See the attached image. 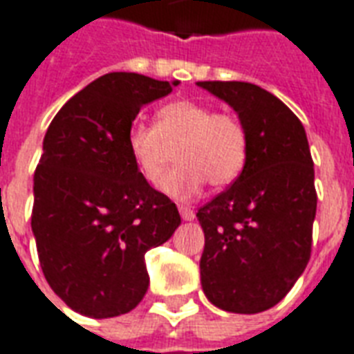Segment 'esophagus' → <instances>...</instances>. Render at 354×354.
Returning <instances> with one entry per match:
<instances>
[{
  "label": "esophagus",
  "instance_id": "esophagus-1",
  "mask_svg": "<svg viewBox=\"0 0 354 354\" xmlns=\"http://www.w3.org/2000/svg\"><path fill=\"white\" fill-rule=\"evenodd\" d=\"M180 215L183 221H193L196 217L195 209H191L189 206H180Z\"/></svg>",
  "mask_w": 354,
  "mask_h": 354
}]
</instances>
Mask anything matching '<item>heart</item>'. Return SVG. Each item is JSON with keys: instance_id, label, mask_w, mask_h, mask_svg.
Instances as JSON below:
<instances>
[{"instance_id": "obj_1", "label": "heart", "mask_w": 354, "mask_h": 354, "mask_svg": "<svg viewBox=\"0 0 354 354\" xmlns=\"http://www.w3.org/2000/svg\"><path fill=\"white\" fill-rule=\"evenodd\" d=\"M126 142L137 171L150 183L161 180L176 148L178 163L165 174L161 189L180 201L198 195L206 182L213 187L230 185L249 158V135L241 120L193 100L165 104L156 124L133 122Z\"/></svg>"}]
</instances>
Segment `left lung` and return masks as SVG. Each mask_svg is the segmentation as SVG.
Segmentation results:
<instances>
[{"label":"left lung","instance_id":"8db88e82","mask_svg":"<svg viewBox=\"0 0 354 354\" xmlns=\"http://www.w3.org/2000/svg\"><path fill=\"white\" fill-rule=\"evenodd\" d=\"M198 87L232 105L249 135L241 174L196 213L206 237L202 290L217 308L258 314L284 299L310 260L317 193L308 139L266 88L245 81Z\"/></svg>","mask_w":354,"mask_h":354}]
</instances>
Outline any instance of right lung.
Returning <instances> with one entry per match:
<instances>
[{
    "instance_id": "obj_1",
    "label": "right lung",
    "mask_w": 354,
    "mask_h": 354,
    "mask_svg": "<svg viewBox=\"0 0 354 354\" xmlns=\"http://www.w3.org/2000/svg\"><path fill=\"white\" fill-rule=\"evenodd\" d=\"M178 81L111 72L61 107L33 178V228L48 284L70 308L104 319L128 314L148 290L147 250L174 234L176 204L137 171L128 129L145 104Z\"/></svg>"
}]
</instances>
